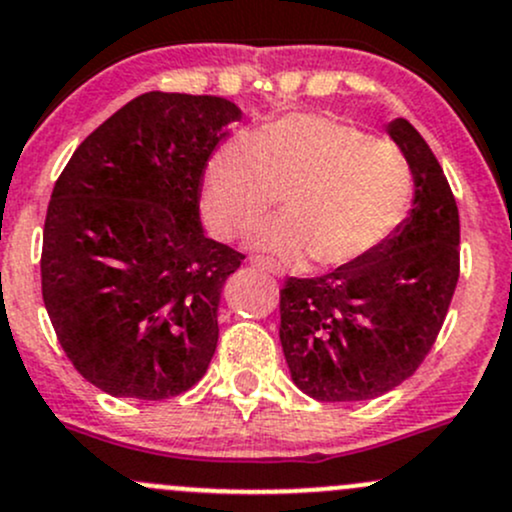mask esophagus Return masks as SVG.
<instances>
[{"instance_id":"34e87169","label":"esophagus","mask_w":512,"mask_h":512,"mask_svg":"<svg viewBox=\"0 0 512 512\" xmlns=\"http://www.w3.org/2000/svg\"><path fill=\"white\" fill-rule=\"evenodd\" d=\"M247 262H250L252 267H260V270H272V267H274L270 260H265V257H250Z\"/></svg>"}]
</instances>
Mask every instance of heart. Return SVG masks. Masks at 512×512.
<instances>
[{"instance_id": "heart-1", "label": "heart", "mask_w": 512, "mask_h": 512, "mask_svg": "<svg viewBox=\"0 0 512 512\" xmlns=\"http://www.w3.org/2000/svg\"><path fill=\"white\" fill-rule=\"evenodd\" d=\"M412 196V171L392 144L333 117L287 115L213 154L201 213L215 238L233 240L282 198L284 215L257 225L252 245L341 270L400 228Z\"/></svg>"}]
</instances>
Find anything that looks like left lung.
I'll return each instance as SVG.
<instances>
[{
    "label": "left lung",
    "instance_id": "left-lung-1",
    "mask_svg": "<svg viewBox=\"0 0 512 512\" xmlns=\"http://www.w3.org/2000/svg\"><path fill=\"white\" fill-rule=\"evenodd\" d=\"M387 132L412 171L410 215L358 265L289 277L279 299L289 373L321 402L373 400L412 378L459 282V208L441 164L402 117Z\"/></svg>",
    "mask_w": 512,
    "mask_h": 512
}]
</instances>
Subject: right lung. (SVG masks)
<instances>
[{
  "mask_svg": "<svg viewBox=\"0 0 512 512\" xmlns=\"http://www.w3.org/2000/svg\"><path fill=\"white\" fill-rule=\"evenodd\" d=\"M240 110L144 93L75 149L43 223L41 294L58 343L112 397L166 400L206 375L225 279L245 260L203 235L201 186Z\"/></svg>",
  "mask_w": 512,
  "mask_h": 512,
  "instance_id": "add662e5",
  "label": "right lung"
}]
</instances>
